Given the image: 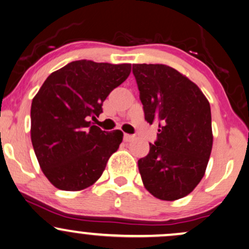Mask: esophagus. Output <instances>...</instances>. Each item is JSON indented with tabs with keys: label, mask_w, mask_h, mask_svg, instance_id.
I'll return each instance as SVG.
<instances>
[{
	"label": "esophagus",
	"mask_w": 249,
	"mask_h": 249,
	"mask_svg": "<svg viewBox=\"0 0 249 249\" xmlns=\"http://www.w3.org/2000/svg\"><path fill=\"white\" fill-rule=\"evenodd\" d=\"M133 139H134V135L124 134V140H125V141H132Z\"/></svg>",
	"instance_id": "esophagus-1"
}]
</instances>
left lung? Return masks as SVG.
I'll use <instances>...</instances> for the list:
<instances>
[{
  "instance_id": "left-lung-1",
  "label": "left lung",
  "mask_w": 249,
  "mask_h": 249,
  "mask_svg": "<svg viewBox=\"0 0 249 249\" xmlns=\"http://www.w3.org/2000/svg\"><path fill=\"white\" fill-rule=\"evenodd\" d=\"M144 119L159 124L155 143L138 161L146 190L160 200L191 193L206 172L213 148L212 111L200 88L164 64L132 68Z\"/></svg>"
}]
</instances>
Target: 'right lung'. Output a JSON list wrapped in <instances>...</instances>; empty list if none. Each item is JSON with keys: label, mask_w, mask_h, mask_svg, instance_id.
Returning a JSON list of instances; mask_svg holds the SVG:
<instances>
[{"label": "right lung", "mask_w": 249, "mask_h": 249, "mask_svg": "<svg viewBox=\"0 0 249 249\" xmlns=\"http://www.w3.org/2000/svg\"><path fill=\"white\" fill-rule=\"evenodd\" d=\"M131 64L80 59L53 72L31 107V140L48 180L62 191L89 187L118 149L123 132L94 125L110 92L127 79Z\"/></svg>", "instance_id": "add662e5"}]
</instances>
